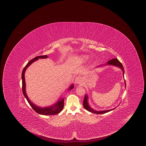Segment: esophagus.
<instances>
[{
  "mask_svg": "<svg viewBox=\"0 0 146 146\" xmlns=\"http://www.w3.org/2000/svg\"><path fill=\"white\" fill-rule=\"evenodd\" d=\"M82 81V78L81 76H77L75 80H74V82L76 84H80Z\"/></svg>",
  "mask_w": 146,
  "mask_h": 146,
  "instance_id": "34e87169",
  "label": "esophagus"
}]
</instances>
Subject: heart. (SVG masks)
<instances>
[{"instance_id": "obj_1", "label": "heart", "mask_w": 146, "mask_h": 146, "mask_svg": "<svg viewBox=\"0 0 146 146\" xmlns=\"http://www.w3.org/2000/svg\"><path fill=\"white\" fill-rule=\"evenodd\" d=\"M88 59H89V56L88 55H82L79 58V60L82 62H86V61L88 60Z\"/></svg>"}]
</instances>
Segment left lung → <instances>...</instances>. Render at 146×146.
Segmentation results:
<instances>
[{"label":"left lung","instance_id":"8db88e82","mask_svg":"<svg viewBox=\"0 0 146 146\" xmlns=\"http://www.w3.org/2000/svg\"><path fill=\"white\" fill-rule=\"evenodd\" d=\"M107 64H108V65H113V66H117L118 67H119L121 70H122V71H123V76H124V67H123L122 64L120 63V62L118 60L117 58H113V59H111V60H110L109 61L107 62ZM125 88H126V82H125ZM88 96L87 95H85V97H84V99L83 101L84 107L85 109H86L87 111H90V112L92 113L97 114H104V113H107V112H108V111H111L113 110L114 109H114L110 110L101 111H97L94 110L93 109H92V108H91L89 106V104H88Z\"/></svg>","mask_w":146,"mask_h":146}]
</instances>
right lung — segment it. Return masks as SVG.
<instances>
[{"mask_svg": "<svg viewBox=\"0 0 146 146\" xmlns=\"http://www.w3.org/2000/svg\"><path fill=\"white\" fill-rule=\"evenodd\" d=\"M48 56L47 55L39 56H36L32 60H30L28 63L26 64V66L24 67L23 70H22V92L24 96L26 97V100H27L29 104L32 107V108L35 110V111H36L37 113L42 115H55L56 114L59 113L60 111L62 110L64 107V98L62 100H59L55 105H53L52 106H50L48 107H45V108H41L38 106H36L33 104L28 98V96L26 94V83H25V73L26 69L28 68V67L32 63L34 62L35 61L37 60L39 58H47ZM74 88L73 84L70 85L69 90H70Z\"/></svg>", "mask_w": 146, "mask_h": 146, "instance_id": "add662e5", "label": "right lung"}]
</instances>
